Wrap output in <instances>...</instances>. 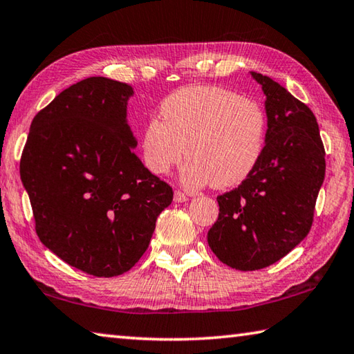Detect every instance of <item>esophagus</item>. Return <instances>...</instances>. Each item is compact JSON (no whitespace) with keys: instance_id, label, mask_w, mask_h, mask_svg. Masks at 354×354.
Segmentation results:
<instances>
[{"instance_id":"34e87169","label":"esophagus","mask_w":354,"mask_h":354,"mask_svg":"<svg viewBox=\"0 0 354 354\" xmlns=\"http://www.w3.org/2000/svg\"><path fill=\"white\" fill-rule=\"evenodd\" d=\"M173 200H175L176 203H184V201H187V200H189V196L185 195V194H183V192L176 190V192H175V195H173Z\"/></svg>"}]
</instances>
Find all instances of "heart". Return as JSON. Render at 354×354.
<instances>
[{
	"instance_id": "heart-1",
	"label": "heart",
	"mask_w": 354,
	"mask_h": 354,
	"mask_svg": "<svg viewBox=\"0 0 354 354\" xmlns=\"http://www.w3.org/2000/svg\"><path fill=\"white\" fill-rule=\"evenodd\" d=\"M159 113L162 120H148L142 131L143 164L154 175H167L185 153L184 185L231 189L259 165L268 122L256 100L215 86H187L171 92Z\"/></svg>"
}]
</instances>
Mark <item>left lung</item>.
<instances>
[{"label": "left lung", "mask_w": 354, "mask_h": 354, "mask_svg": "<svg viewBox=\"0 0 354 354\" xmlns=\"http://www.w3.org/2000/svg\"><path fill=\"white\" fill-rule=\"evenodd\" d=\"M266 95L267 145L248 179L217 196L207 243L236 270L278 262L308 236L325 179V148L309 107L272 77L251 71Z\"/></svg>", "instance_id": "left-lung-1"}]
</instances>
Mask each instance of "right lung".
Returning a JSON list of instances; mask_svg holds the SVG:
<instances>
[{"instance_id": "1", "label": "right lung", "mask_w": 354, "mask_h": 354, "mask_svg": "<svg viewBox=\"0 0 354 354\" xmlns=\"http://www.w3.org/2000/svg\"><path fill=\"white\" fill-rule=\"evenodd\" d=\"M133 93L103 76L65 88L34 117L20 160L41 243L98 278L136 266L173 200L170 185L134 153Z\"/></svg>"}]
</instances>
